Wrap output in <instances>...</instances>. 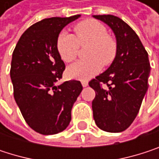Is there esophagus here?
I'll return each mask as SVG.
<instances>
[{"label":"esophagus","instance_id":"34e87169","mask_svg":"<svg viewBox=\"0 0 159 159\" xmlns=\"http://www.w3.org/2000/svg\"><path fill=\"white\" fill-rule=\"evenodd\" d=\"M82 85H83V87H86L88 85V83L86 81H83L82 82Z\"/></svg>","mask_w":159,"mask_h":159}]
</instances>
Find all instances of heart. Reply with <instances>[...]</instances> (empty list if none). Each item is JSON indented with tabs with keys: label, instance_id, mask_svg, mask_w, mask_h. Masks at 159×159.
<instances>
[{
	"label": "heart",
	"instance_id": "1",
	"mask_svg": "<svg viewBox=\"0 0 159 159\" xmlns=\"http://www.w3.org/2000/svg\"><path fill=\"white\" fill-rule=\"evenodd\" d=\"M74 29L75 37L66 32L59 36L57 49L61 58L70 62L76 58L80 45H89L87 57L90 59L78 61L67 69L70 78L87 81L100 72L102 64L112 63L117 54V43L108 35L106 26L93 19L80 22Z\"/></svg>",
	"mask_w": 159,
	"mask_h": 159
}]
</instances>
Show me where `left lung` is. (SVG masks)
<instances>
[{"label":"left lung","instance_id":"obj_1","mask_svg":"<svg viewBox=\"0 0 159 159\" xmlns=\"http://www.w3.org/2000/svg\"><path fill=\"white\" fill-rule=\"evenodd\" d=\"M93 17L111 27L117 41V54L111 66L89 82L96 92L93 117L99 129L120 133L134 120L147 91L148 54L137 34L123 20L111 15Z\"/></svg>","mask_w":159,"mask_h":159}]
</instances>
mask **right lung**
I'll use <instances>...</instances> for the list:
<instances>
[{
    "label": "right lung",
    "mask_w": 159,
    "mask_h": 159,
    "mask_svg": "<svg viewBox=\"0 0 159 159\" xmlns=\"http://www.w3.org/2000/svg\"><path fill=\"white\" fill-rule=\"evenodd\" d=\"M79 17H51L32 25L13 52L10 75L16 104L29 127L44 135L67 128L74 103L83 90L76 80L56 84L65 70L57 49L59 34Z\"/></svg>",
    "instance_id": "add662e5"
}]
</instances>
